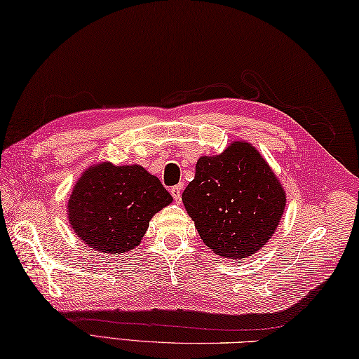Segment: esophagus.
<instances>
[{"label": "esophagus", "instance_id": "34e87169", "mask_svg": "<svg viewBox=\"0 0 359 359\" xmlns=\"http://www.w3.org/2000/svg\"><path fill=\"white\" fill-rule=\"evenodd\" d=\"M171 196L174 197V201L175 202H180V199H182V188H180V185H175V187H172L171 188Z\"/></svg>", "mask_w": 359, "mask_h": 359}]
</instances>
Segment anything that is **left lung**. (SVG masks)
I'll return each mask as SVG.
<instances>
[{"mask_svg":"<svg viewBox=\"0 0 359 359\" xmlns=\"http://www.w3.org/2000/svg\"><path fill=\"white\" fill-rule=\"evenodd\" d=\"M203 243L216 255L243 259L273 236L285 193L256 148L234 142L222 154L201 157L182 194Z\"/></svg>","mask_w":359,"mask_h":359,"instance_id":"1","label":"left lung"}]
</instances>
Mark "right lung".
I'll return each mask as SVG.
<instances>
[{"mask_svg":"<svg viewBox=\"0 0 359 359\" xmlns=\"http://www.w3.org/2000/svg\"><path fill=\"white\" fill-rule=\"evenodd\" d=\"M171 202L162 182L142 166L104 162L89 168L75 184L67 216L90 248L120 255L139 245L151 217Z\"/></svg>","mask_w":359,"mask_h":359,"instance_id":"add662e5","label":"right lung"}]
</instances>
